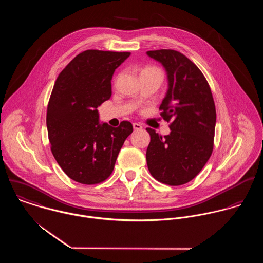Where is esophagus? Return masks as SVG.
<instances>
[{
  "instance_id": "1",
  "label": "esophagus",
  "mask_w": 263,
  "mask_h": 263,
  "mask_svg": "<svg viewBox=\"0 0 263 263\" xmlns=\"http://www.w3.org/2000/svg\"><path fill=\"white\" fill-rule=\"evenodd\" d=\"M133 126H134V129H136V130L143 128L142 124H141V123H138V122H134V123H133Z\"/></svg>"
}]
</instances>
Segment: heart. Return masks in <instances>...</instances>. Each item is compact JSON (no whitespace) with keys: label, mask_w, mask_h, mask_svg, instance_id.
Here are the masks:
<instances>
[{"label":"heart","mask_w":263,"mask_h":263,"mask_svg":"<svg viewBox=\"0 0 263 263\" xmlns=\"http://www.w3.org/2000/svg\"><path fill=\"white\" fill-rule=\"evenodd\" d=\"M152 69H154V68H147V69H145V70H152Z\"/></svg>","instance_id":"obj_1"}]
</instances>
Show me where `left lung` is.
Here are the masks:
<instances>
[{"mask_svg": "<svg viewBox=\"0 0 263 263\" xmlns=\"http://www.w3.org/2000/svg\"><path fill=\"white\" fill-rule=\"evenodd\" d=\"M147 54L160 62L168 75L169 89L159 110L171 129L170 135L162 137L147 128L148 168L158 181L182 185L201 171L213 153L215 101L205 77L183 53L159 49Z\"/></svg>", "mask_w": 263, "mask_h": 263, "instance_id": "obj_1", "label": "left lung"}]
</instances>
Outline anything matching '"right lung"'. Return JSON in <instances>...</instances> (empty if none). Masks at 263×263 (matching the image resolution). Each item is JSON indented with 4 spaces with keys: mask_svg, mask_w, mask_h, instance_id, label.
<instances>
[{
    "mask_svg": "<svg viewBox=\"0 0 263 263\" xmlns=\"http://www.w3.org/2000/svg\"><path fill=\"white\" fill-rule=\"evenodd\" d=\"M130 52L88 49L60 73L46 110L50 150L63 171L79 183L105 181L126 138L129 121L99 124L97 107L111 97V79Z\"/></svg>",
    "mask_w": 263,
    "mask_h": 263,
    "instance_id": "1",
    "label": "right lung"
}]
</instances>
